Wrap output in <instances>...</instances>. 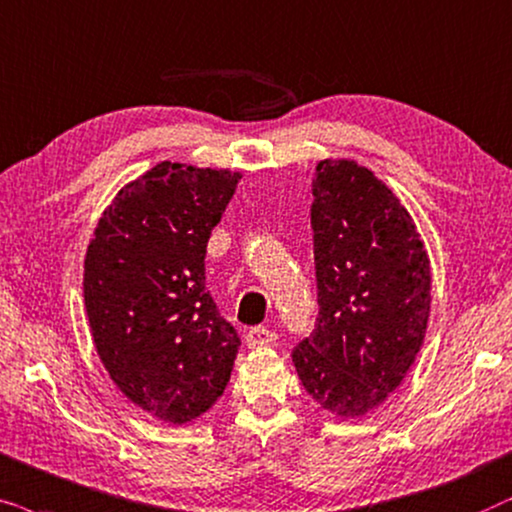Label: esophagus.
<instances>
[{
    "instance_id": "esophagus-1",
    "label": "esophagus",
    "mask_w": 512,
    "mask_h": 512,
    "mask_svg": "<svg viewBox=\"0 0 512 512\" xmlns=\"http://www.w3.org/2000/svg\"><path fill=\"white\" fill-rule=\"evenodd\" d=\"M278 339V335L274 330H269V327H250L248 335H245V342H248L250 349H257V346H267V344H274Z\"/></svg>"
}]
</instances>
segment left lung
<instances>
[{
  "mask_svg": "<svg viewBox=\"0 0 512 512\" xmlns=\"http://www.w3.org/2000/svg\"><path fill=\"white\" fill-rule=\"evenodd\" d=\"M311 194L318 318L292 363L323 410L363 417L421 351L431 262L407 208L358 161H318Z\"/></svg>",
  "mask_w": 512,
  "mask_h": 512,
  "instance_id": "8db88e82",
  "label": "left lung"
}]
</instances>
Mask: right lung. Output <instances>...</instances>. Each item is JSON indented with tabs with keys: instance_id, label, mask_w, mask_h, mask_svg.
<instances>
[{
	"instance_id": "obj_1",
	"label": "right lung",
	"mask_w": 512,
	"mask_h": 512,
	"mask_svg": "<svg viewBox=\"0 0 512 512\" xmlns=\"http://www.w3.org/2000/svg\"><path fill=\"white\" fill-rule=\"evenodd\" d=\"M238 180L229 168L156 163L109 203L86 250L95 351L133 405L173 426L217 403L241 346L203 262Z\"/></svg>"
}]
</instances>
